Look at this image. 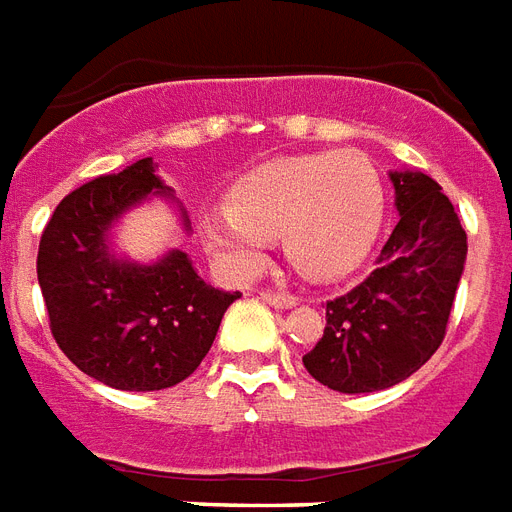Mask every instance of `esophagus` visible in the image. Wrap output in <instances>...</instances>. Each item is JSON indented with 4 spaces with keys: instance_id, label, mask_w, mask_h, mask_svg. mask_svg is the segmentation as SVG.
<instances>
[{
    "instance_id": "obj_1",
    "label": "esophagus",
    "mask_w": 512,
    "mask_h": 512,
    "mask_svg": "<svg viewBox=\"0 0 512 512\" xmlns=\"http://www.w3.org/2000/svg\"><path fill=\"white\" fill-rule=\"evenodd\" d=\"M260 298L268 303V306L273 308H292L298 300H295V295H290V292H271V290H263L260 292Z\"/></svg>"
}]
</instances>
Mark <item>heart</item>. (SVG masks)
<instances>
[{
  "mask_svg": "<svg viewBox=\"0 0 512 512\" xmlns=\"http://www.w3.org/2000/svg\"><path fill=\"white\" fill-rule=\"evenodd\" d=\"M384 182L365 152L282 155L247 171L228 204L198 222L201 244L222 271H263L273 236L284 255L319 282L341 279L368 257L384 222Z\"/></svg>",
  "mask_w": 512,
  "mask_h": 512,
  "instance_id": "b5f03b06",
  "label": "heart"
}]
</instances>
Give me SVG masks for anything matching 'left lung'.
<instances>
[{
  "label": "left lung",
  "mask_w": 512,
  "mask_h": 512,
  "mask_svg": "<svg viewBox=\"0 0 512 512\" xmlns=\"http://www.w3.org/2000/svg\"><path fill=\"white\" fill-rule=\"evenodd\" d=\"M400 222L376 271L327 300V325L303 365L343 395L381 392L438 351L467 260V233L443 187L421 171H392Z\"/></svg>",
  "instance_id": "8db88e82"
}]
</instances>
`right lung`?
<instances>
[{
	"label": "right lung",
	"mask_w": 512,
	"mask_h": 512,
	"mask_svg": "<svg viewBox=\"0 0 512 512\" xmlns=\"http://www.w3.org/2000/svg\"><path fill=\"white\" fill-rule=\"evenodd\" d=\"M152 195H171L152 158L77 187L39 239L37 279L58 349L85 376L123 392L185 381L239 292L206 284L182 249L144 265L117 257L109 233ZM187 228V212H182Z\"/></svg>",
	"instance_id": "add662e5"
}]
</instances>
